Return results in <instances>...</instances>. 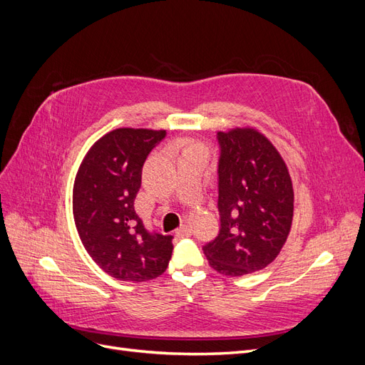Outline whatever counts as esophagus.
<instances>
[{"label": "esophagus", "mask_w": 365, "mask_h": 365, "mask_svg": "<svg viewBox=\"0 0 365 365\" xmlns=\"http://www.w3.org/2000/svg\"><path fill=\"white\" fill-rule=\"evenodd\" d=\"M190 228L187 227V225H181L178 230L175 231V235H176V237H180V239H182V237H189L190 236Z\"/></svg>", "instance_id": "esophagus-1"}]
</instances>
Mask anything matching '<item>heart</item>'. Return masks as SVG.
I'll use <instances>...</instances> for the list:
<instances>
[{
	"instance_id": "obj_1",
	"label": "heart",
	"mask_w": 365,
	"mask_h": 365,
	"mask_svg": "<svg viewBox=\"0 0 365 365\" xmlns=\"http://www.w3.org/2000/svg\"><path fill=\"white\" fill-rule=\"evenodd\" d=\"M181 148H182V153H202V155L207 153L205 146L197 140H184L181 143Z\"/></svg>"
}]
</instances>
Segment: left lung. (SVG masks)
<instances>
[{
    "instance_id": "8db88e82",
    "label": "left lung",
    "mask_w": 365,
    "mask_h": 365,
    "mask_svg": "<svg viewBox=\"0 0 365 365\" xmlns=\"http://www.w3.org/2000/svg\"><path fill=\"white\" fill-rule=\"evenodd\" d=\"M220 230L204 247L215 271L240 277L267 268L289 236L292 180L268 137L256 128L217 132Z\"/></svg>"
}]
</instances>
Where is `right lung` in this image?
Instances as JSON below:
<instances>
[{
  "instance_id": "1",
  "label": "right lung",
  "mask_w": 365,
  "mask_h": 365,
  "mask_svg": "<svg viewBox=\"0 0 365 365\" xmlns=\"http://www.w3.org/2000/svg\"><path fill=\"white\" fill-rule=\"evenodd\" d=\"M164 137V129H114L94 143L76 173L77 233L91 259L114 279L160 277L172 257V236L149 233L134 208L143 164Z\"/></svg>"
}]
</instances>
